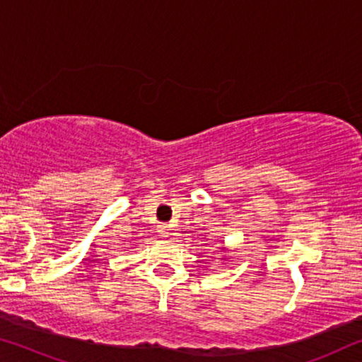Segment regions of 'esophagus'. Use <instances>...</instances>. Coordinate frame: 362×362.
Segmentation results:
<instances>
[{
    "label": "esophagus",
    "mask_w": 362,
    "mask_h": 362,
    "mask_svg": "<svg viewBox=\"0 0 362 362\" xmlns=\"http://www.w3.org/2000/svg\"><path fill=\"white\" fill-rule=\"evenodd\" d=\"M158 235H160V237H168V226L167 225H158Z\"/></svg>",
    "instance_id": "esophagus-1"
}]
</instances>
